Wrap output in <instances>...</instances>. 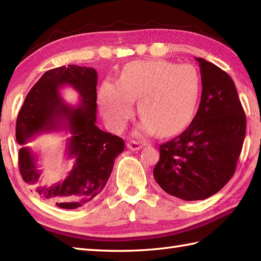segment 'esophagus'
<instances>
[{"instance_id":"esophagus-1","label":"esophagus","mask_w":261,"mask_h":261,"mask_svg":"<svg viewBox=\"0 0 261 261\" xmlns=\"http://www.w3.org/2000/svg\"><path fill=\"white\" fill-rule=\"evenodd\" d=\"M126 147H127V149H130V150H132V151H137V150H140V149L142 148V145L137 141H130L126 143Z\"/></svg>"}]
</instances>
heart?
I'll list each match as a JSON object with an SVG mask.
<instances>
[{
  "label": "heart",
  "mask_w": 261,
  "mask_h": 261,
  "mask_svg": "<svg viewBox=\"0 0 261 261\" xmlns=\"http://www.w3.org/2000/svg\"><path fill=\"white\" fill-rule=\"evenodd\" d=\"M201 93V77L191 65L160 59L137 60L124 66L118 83L104 82L98 91L103 116L114 131H122L134 115V101L145 134L169 137L191 123Z\"/></svg>",
  "instance_id": "obj_1"
}]
</instances>
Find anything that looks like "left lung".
<instances>
[{
	"instance_id": "obj_1",
	"label": "left lung",
	"mask_w": 261,
	"mask_h": 261,
	"mask_svg": "<svg viewBox=\"0 0 261 261\" xmlns=\"http://www.w3.org/2000/svg\"><path fill=\"white\" fill-rule=\"evenodd\" d=\"M201 103L190 126L160 145L153 177L170 195L199 201L218 193L236 171L246 137V115L233 81L203 58Z\"/></svg>"
}]
</instances>
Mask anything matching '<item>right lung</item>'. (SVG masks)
Returning <instances> with one entry per match:
<instances>
[{"label":"right lung","instance_id":"right-lung-1","mask_svg":"<svg viewBox=\"0 0 261 261\" xmlns=\"http://www.w3.org/2000/svg\"><path fill=\"white\" fill-rule=\"evenodd\" d=\"M71 86L79 93L80 103L73 107L64 102L60 88ZM97 73L92 67L68 65L46 71L28 93L19 112L15 137L24 145L33 137L53 130L71 135L66 143L65 158L73 168L64 180L40 186L41 165L29 147L19 150L22 178L40 197L60 208L74 210L91 202L102 192L112 173L115 158L124 150V141L96 125Z\"/></svg>","mask_w":261,"mask_h":261}]
</instances>
